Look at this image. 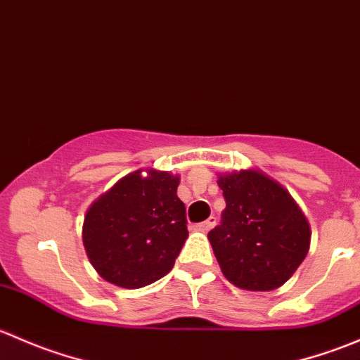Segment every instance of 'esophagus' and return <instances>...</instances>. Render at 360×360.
<instances>
[{"instance_id": "esophagus-1", "label": "esophagus", "mask_w": 360, "mask_h": 360, "mask_svg": "<svg viewBox=\"0 0 360 360\" xmlns=\"http://www.w3.org/2000/svg\"><path fill=\"white\" fill-rule=\"evenodd\" d=\"M214 224H216V217H214V216H210L209 219H207V221H203V223H198L197 226H195V228H197L198 231H209L210 228H214Z\"/></svg>"}]
</instances>
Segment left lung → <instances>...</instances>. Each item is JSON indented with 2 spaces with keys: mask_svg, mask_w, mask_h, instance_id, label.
<instances>
[{
  "mask_svg": "<svg viewBox=\"0 0 360 360\" xmlns=\"http://www.w3.org/2000/svg\"><path fill=\"white\" fill-rule=\"evenodd\" d=\"M226 209L209 231L224 277L248 291H274L310 249V224L288 190L261 170L219 174Z\"/></svg>",
  "mask_w": 360,
  "mask_h": 360,
  "instance_id": "left-lung-1",
  "label": "left lung"
}]
</instances>
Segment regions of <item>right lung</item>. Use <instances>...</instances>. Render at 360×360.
Returning <instances> with one entry per match:
<instances>
[{
	"mask_svg": "<svg viewBox=\"0 0 360 360\" xmlns=\"http://www.w3.org/2000/svg\"><path fill=\"white\" fill-rule=\"evenodd\" d=\"M179 176L143 169L127 174L89 207L83 245L104 281L125 289L157 282L172 270L188 238Z\"/></svg>",
	"mask_w": 360,
	"mask_h": 360,
	"instance_id": "obj_1",
	"label": "right lung"
}]
</instances>
